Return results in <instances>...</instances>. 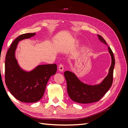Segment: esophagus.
I'll return each mask as SVG.
<instances>
[{
    "instance_id": "34e87169",
    "label": "esophagus",
    "mask_w": 128,
    "mask_h": 128,
    "mask_svg": "<svg viewBox=\"0 0 128 128\" xmlns=\"http://www.w3.org/2000/svg\"><path fill=\"white\" fill-rule=\"evenodd\" d=\"M58 68H59V70L61 72H62L63 70H64V66L62 64H59V67H58Z\"/></svg>"
}]
</instances>
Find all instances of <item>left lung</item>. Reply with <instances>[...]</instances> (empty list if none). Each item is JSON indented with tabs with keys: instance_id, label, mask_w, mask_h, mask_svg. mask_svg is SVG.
<instances>
[{
	"instance_id": "1",
	"label": "left lung",
	"mask_w": 128,
	"mask_h": 128,
	"mask_svg": "<svg viewBox=\"0 0 128 128\" xmlns=\"http://www.w3.org/2000/svg\"><path fill=\"white\" fill-rule=\"evenodd\" d=\"M99 40L107 45L106 42L99 34ZM108 52L111 56V65L107 75L101 82L94 85H89L82 82L75 73L70 71L64 72L67 81V92L70 98L77 103L90 104L99 101L106 94L113 83V70L115 66V59L113 53L108 46Z\"/></svg>"
}]
</instances>
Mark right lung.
Listing matches in <instances>:
<instances>
[{"mask_svg": "<svg viewBox=\"0 0 128 128\" xmlns=\"http://www.w3.org/2000/svg\"><path fill=\"white\" fill-rule=\"evenodd\" d=\"M35 32L22 34L15 39L7 52L5 64L6 85L10 94L19 101L36 102L43 96L50 77L57 70L56 64L38 65L31 70H24L19 64L15 52L19 42L29 39Z\"/></svg>", "mask_w": 128, "mask_h": 128, "instance_id": "obj_1", "label": "right lung"}]
</instances>
